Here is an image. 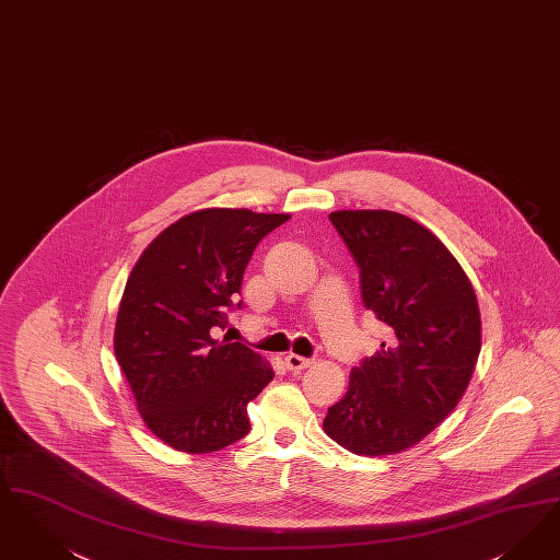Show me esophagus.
I'll use <instances>...</instances> for the list:
<instances>
[{
  "label": "esophagus",
  "instance_id": "esophagus-1",
  "mask_svg": "<svg viewBox=\"0 0 560 560\" xmlns=\"http://www.w3.org/2000/svg\"><path fill=\"white\" fill-rule=\"evenodd\" d=\"M285 364H288V369H290V371L298 373V371H304V369L313 366L314 362L311 359L298 357V354H290V357H285Z\"/></svg>",
  "mask_w": 560,
  "mask_h": 560
}]
</instances>
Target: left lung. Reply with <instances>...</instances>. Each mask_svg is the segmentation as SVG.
I'll use <instances>...</instances> for the list:
<instances>
[{
  "label": "left lung",
  "instance_id": "obj_1",
  "mask_svg": "<svg viewBox=\"0 0 560 560\" xmlns=\"http://www.w3.org/2000/svg\"><path fill=\"white\" fill-rule=\"evenodd\" d=\"M360 269L362 302L389 339L352 369L325 433L360 456L419 444L469 387L481 350L477 295L458 260L427 226L389 210L329 214Z\"/></svg>",
  "mask_w": 560,
  "mask_h": 560
}]
</instances>
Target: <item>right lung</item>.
<instances>
[{
	"instance_id": "add662e5",
	"label": "right lung",
	"mask_w": 560,
	"mask_h": 560,
	"mask_svg": "<svg viewBox=\"0 0 560 560\" xmlns=\"http://www.w3.org/2000/svg\"><path fill=\"white\" fill-rule=\"evenodd\" d=\"M288 219L206 208L166 226L139 256L118 306L114 354L143 423L164 444L210 454L249 433L247 402L275 373L212 329L226 327L260 240Z\"/></svg>"
}]
</instances>
